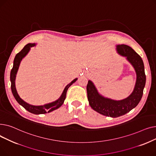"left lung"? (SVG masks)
<instances>
[{
	"label": "left lung",
	"mask_w": 156,
	"mask_h": 156,
	"mask_svg": "<svg viewBox=\"0 0 156 156\" xmlns=\"http://www.w3.org/2000/svg\"><path fill=\"white\" fill-rule=\"evenodd\" d=\"M116 50L119 55L126 57L135 70L136 80L132 93L125 99L115 101L101 95L92 81L88 80L87 86V97L90 107L102 115L112 118L124 115L136 107L142 97L146 81L144 64L141 57L126 45H116Z\"/></svg>",
	"instance_id": "left-lung-1"
}]
</instances>
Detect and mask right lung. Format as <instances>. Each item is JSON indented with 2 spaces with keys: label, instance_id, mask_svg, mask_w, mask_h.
Returning a JSON list of instances; mask_svg holds the SVG:
<instances>
[{
  "label": "right lung",
  "instance_id": "add662e5",
  "mask_svg": "<svg viewBox=\"0 0 156 156\" xmlns=\"http://www.w3.org/2000/svg\"><path fill=\"white\" fill-rule=\"evenodd\" d=\"M35 45H36L35 44H28L27 45H26L24 47V48L19 53H18L16 55L15 58L14 59L13 67L11 71L10 80L11 82V87L12 93L16 101H17L21 105L23 106L24 109L27 110L28 111H29L30 112L35 114H45L47 112H50L60 108L61 106L63 104L64 101L66 99V96L68 89L73 83L75 82V81L77 80V78L73 80L70 83H69L68 85L66 86L61 97L57 101L53 102L44 105H33L28 104L27 102H24L23 99H21L20 97L19 96V95L18 94L17 90H16V88L15 87V80H16V74H17L21 60L28 53V52L30 50V48L35 46Z\"/></svg>",
  "mask_w": 156,
  "mask_h": 156
}]
</instances>
